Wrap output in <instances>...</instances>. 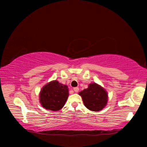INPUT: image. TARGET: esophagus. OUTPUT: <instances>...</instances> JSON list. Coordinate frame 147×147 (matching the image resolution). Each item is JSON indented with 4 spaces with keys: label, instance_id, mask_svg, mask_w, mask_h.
Returning <instances> with one entry per match:
<instances>
[{
    "label": "esophagus",
    "instance_id": "34e87169",
    "mask_svg": "<svg viewBox=\"0 0 147 147\" xmlns=\"http://www.w3.org/2000/svg\"><path fill=\"white\" fill-rule=\"evenodd\" d=\"M73 90H74V92H76V93H78V91H79V88H77V87H76V88H74Z\"/></svg>",
    "mask_w": 147,
    "mask_h": 147
}]
</instances>
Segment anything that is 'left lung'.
I'll return each mask as SVG.
<instances>
[{
  "mask_svg": "<svg viewBox=\"0 0 147 147\" xmlns=\"http://www.w3.org/2000/svg\"><path fill=\"white\" fill-rule=\"evenodd\" d=\"M84 105L89 110L98 111L102 109L108 102L107 92L98 84L92 83L88 88L80 92Z\"/></svg>",
  "mask_w": 147,
  "mask_h": 147,
  "instance_id": "8db88e82",
  "label": "left lung"
}]
</instances>
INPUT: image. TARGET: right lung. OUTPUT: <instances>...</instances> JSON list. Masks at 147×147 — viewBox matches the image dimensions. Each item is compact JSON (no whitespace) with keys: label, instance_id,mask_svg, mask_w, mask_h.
<instances>
[{"label":"right lung","instance_id":"obj_1","mask_svg":"<svg viewBox=\"0 0 147 147\" xmlns=\"http://www.w3.org/2000/svg\"><path fill=\"white\" fill-rule=\"evenodd\" d=\"M69 96V89L58 81L47 84L40 92V102L47 109L58 111L63 108Z\"/></svg>","mask_w":147,"mask_h":147}]
</instances>
